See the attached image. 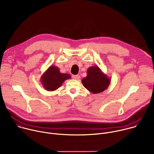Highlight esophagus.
<instances>
[{"label":"esophagus","mask_w":154,"mask_h":154,"mask_svg":"<svg viewBox=\"0 0 154 154\" xmlns=\"http://www.w3.org/2000/svg\"><path fill=\"white\" fill-rule=\"evenodd\" d=\"M72 77L73 79L79 80V78H80V75H72Z\"/></svg>","instance_id":"1"}]
</instances>
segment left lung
Returning a JSON list of instances; mask_svg holds the SVG:
<instances>
[{"label": "left lung", "mask_w": 154, "mask_h": 154, "mask_svg": "<svg viewBox=\"0 0 154 154\" xmlns=\"http://www.w3.org/2000/svg\"><path fill=\"white\" fill-rule=\"evenodd\" d=\"M87 75L82 80L85 88L93 94L105 91L110 84L111 80L97 66H93L87 70Z\"/></svg>", "instance_id": "left-lung-1"}]
</instances>
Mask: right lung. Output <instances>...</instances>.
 Returning <instances> with one entry per match:
<instances>
[{
    "label": "right lung",
    "instance_id": "1",
    "mask_svg": "<svg viewBox=\"0 0 154 154\" xmlns=\"http://www.w3.org/2000/svg\"><path fill=\"white\" fill-rule=\"evenodd\" d=\"M71 77L69 74L61 73L57 66H51L41 75L40 80L44 88L49 91H53L61 86L66 80Z\"/></svg>",
    "mask_w": 154,
    "mask_h": 154
}]
</instances>
